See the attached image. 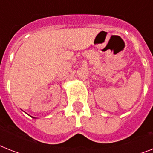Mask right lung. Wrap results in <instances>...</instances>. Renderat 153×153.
<instances>
[{
    "label": "right lung",
    "mask_w": 153,
    "mask_h": 153,
    "mask_svg": "<svg viewBox=\"0 0 153 153\" xmlns=\"http://www.w3.org/2000/svg\"><path fill=\"white\" fill-rule=\"evenodd\" d=\"M33 118H34V117H33Z\"/></svg>",
    "instance_id": "add662e5"
}]
</instances>
